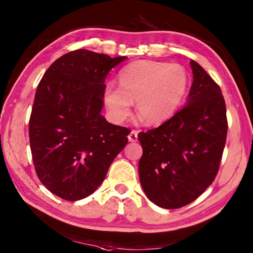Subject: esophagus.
Returning a JSON list of instances; mask_svg holds the SVG:
<instances>
[{"instance_id": "esophagus-1", "label": "esophagus", "mask_w": 253, "mask_h": 253, "mask_svg": "<svg viewBox=\"0 0 253 253\" xmlns=\"http://www.w3.org/2000/svg\"><path fill=\"white\" fill-rule=\"evenodd\" d=\"M137 139H138V132L136 130L130 131L129 135H128V140L130 142H136Z\"/></svg>"}]
</instances>
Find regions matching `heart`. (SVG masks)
I'll return each mask as SVG.
<instances>
[{"label":"heart","mask_w":253,"mask_h":253,"mask_svg":"<svg viewBox=\"0 0 253 253\" xmlns=\"http://www.w3.org/2000/svg\"><path fill=\"white\" fill-rule=\"evenodd\" d=\"M120 87L107 84L104 102L117 123L130 115L132 102L138 114L149 125L169 121L179 109L189 87V76L179 64L140 60L124 67Z\"/></svg>","instance_id":"1"}]
</instances>
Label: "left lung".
<instances>
[{
  "label": "left lung",
  "instance_id": "obj_1",
  "mask_svg": "<svg viewBox=\"0 0 253 253\" xmlns=\"http://www.w3.org/2000/svg\"><path fill=\"white\" fill-rule=\"evenodd\" d=\"M185 106L138 140L142 147L139 178L158 207L178 209L191 203L217 174L227 135L226 105L217 84L195 61Z\"/></svg>",
  "mask_w": 253,
  "mask_h": 253
}]
</instances>
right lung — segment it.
I'll return each mask as SVG.
<instances>
[{"label":"right lung","mask_w":253,"mask_h":253,"mask_svg":"<svg viewBox=\"0 0 253 253\" xmlns=\"http://www.w3.org/2000/svg\"><path fill=\"white\" fill-rule=\"evenodd\" d=\"M80 49L61 56L42 77L29 121L37 175L55 196L77 201L104 180L128 142V128L101 114L105 78L126 60Z\"/></svg>","instance_id":"1"}]
</instances>
